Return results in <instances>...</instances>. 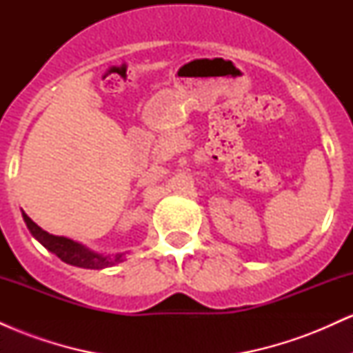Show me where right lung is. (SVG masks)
Wrapping results in <instances>:
<instances>
[{
    "instance_id": "right-lung-1",
    "label": "right lung",
    "mask_w": 353,
    "mask_h": 353,
    "mask_svg": "<svg viewBox=\"0 0 353 353\" xmlns=\"http://www.w3.org/2000/svg\"><path fill=\"white\" fill-rule=\"evenodd\" d=\"M23 219L26 222L28 229L33 236L38 239L41 244L46 247L48 250H51L52 254H56L63 262L70 265L76 267H84V269H104V267H111L114 264L123 262L124 254H116V255H101L86 249L84 245L78 244V242L71 241L66 237H58L48 234L46 230L39 228L36 222L31 221L26 214L23 212Z\"/></svg>"
}]
</instances>
